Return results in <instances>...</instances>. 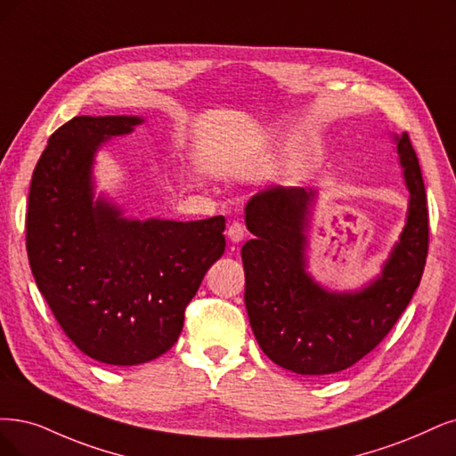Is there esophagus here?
<instances>
[{"instance_id":"esophagus-1","label":"esophagus","mask_w":456,"mask_h":456,"mask_svg":"<svg viewBox=\"0 0 456 456\" xmlns=\"http://www.w3.org/2000/svg\"><path fill=\"white\" fill-rule=\"evenodd\" d=\"M227 237H229V240H231L232 244H239V242H242V240H244V237H246V229H244V225H242V224H239V222L231 224V225H229V229H227Z\"/></svg>"}]
</instances>
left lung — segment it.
Instances as JSON below:
<instances>
[{
  "instance_id": "1",
  "label": "left lung",
  "mask_w": 456,
  "mask_h": 456,
  "mask_svg": "<svg viewBox=\"0 0 456 456\" xmlns=\"http://www.w3.org/2000/svg\"><path fill=\"white\" fill-rule=\"evenodd\" d=\"M410 193L406 224L381 271L355 289H329L310 273L315 188L271 185L246 202L254 239L242 246L244 302L265 355L300 376L340 372L372 351L419 288L428 251L423 175L406 133L391 134Z\"/></svg>"
}]
</instances>
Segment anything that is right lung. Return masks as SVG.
Masks as SVG:
<instances>
[{
  "mask_svg": "<svg viewBox=\"0 0 456 456\" xmlns=\"http://www.w3.org/2000/svg\"><path fill=\"white\" fill-rule=\"evenodd\" d=\"M142 116H75L33 171L26 248L33 278L63 332L114 366L154 361L175 346L183 312L225 251V217L199 222L126 216L97 193V151Z\"/></svg>",
  "mask_w": 456,
  "mask_h": 456,
  "instance_id": "right-lung-1",
  "label": "right lung"
}]
</instances>
